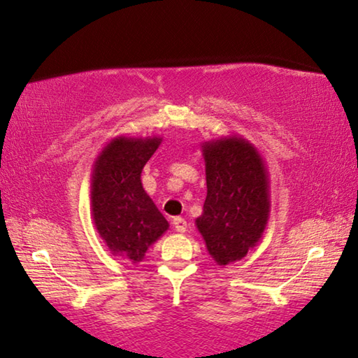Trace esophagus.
Masks as SVG:
<instances>
[{"label": "esophagus", "mask_w": 358, "mask_h": 358, "mask_svg": "<svg viewBox=\"0 0 358 358\" xmlns=\"http://www.w3.org/2000/svg\"><path fill=\"white\" fill-rule=\"evenodd\" d=\"M173 227H174V229L178 233H184L185 229H187V222H185L184 218H180V217H176L174 220H173Z\"/></svg>", "instance_id": "esophagus-1"}]
</instances>
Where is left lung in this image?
Returning <instances> with one entry per match:
<instances>
[{
	"label": "left lung",
	"instance_id": "1",
	"mask_svg": "<svg viewBox=\"0 0 358 358\" xmlns=\"http://www.w3.org/2000/svg\"><path fill=\"white\" fill-rule=\"evenodd\" d=\"M202 155L207 197L195 227L213 261L228 266L261 241L271 217V180L261 153L239 135L203 141Z\"/></svg>",
	"mask_w": 358,
	"mask_h": 358
}]
</instances>
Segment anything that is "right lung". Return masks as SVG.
<instances>
[{
    "label": "right lung",
    "instance_id": "right-lung-1",
    "mask_svg": "<svg viewBox=\"0 0 358 358\" xmlns=\"http://www.w3.org/2000/svg\"><path fill=\"white\" fill-rule=\"evenodd\" d=\"M161 141V136H115L92 164V222L110 252L134 264L143 261L169 228L141 184V171Z\"/></svg>",
    "mask_w": 358,
    "mask_h": 358
}]
</instances>
